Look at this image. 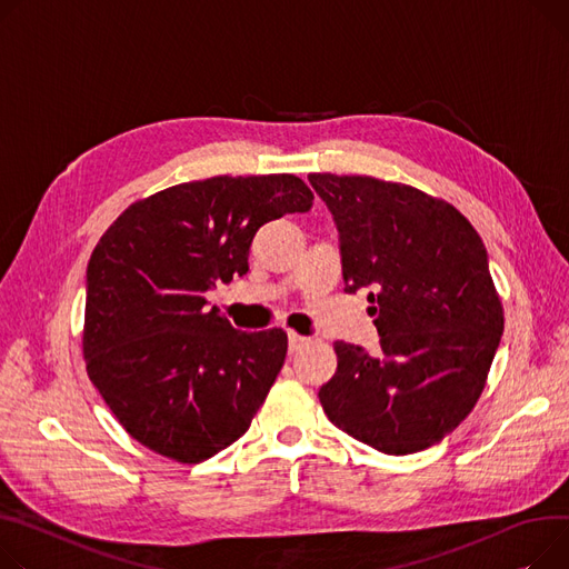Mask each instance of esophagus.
Here are the masks:
<instances>
[{
    "mask_svg": "<svg viewBox=\"0 0 569 569\" xmlns=\"http://www.w3.org/2000/svg\"><path fill=\"white\" fill-rule=\"evenodd\" d=\"M309 343H311V338H307V336H299V333H295V331L288 333V350H290V352H299L301 348L309 346Z\"/></svg>",
    "mask_w": 569,
    "mask_h": 569,
    "instance_id": "1",
    "label": "esophagus"
}]
</instances>
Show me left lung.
Segmentation results:
<instances>
[{
    "mask_svg": "<svg viewBox=\"0 0 569 569\" xmlns=\"http://www.w3.org/2000/svg\"><path fill=\"white\" fill-rule=\"evenodd\" d=\"M309 180L336 221L346 292L372 288L380 333L377 355L336 340L322 409L387 456L426 450L467 419L501 343L485 244L456 206L416 187L372 176Z\"/></svg>",
    "mask_w": 569,
    "mask_h": 569,
    "instance_id": "left-lung-1",
    "label": "left lung"
}]
</instances>
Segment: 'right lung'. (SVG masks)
Masks as SVG:
<instances>
[{"mask_svg":"<svg viewBox=\"0 0 569 569\" xmlns=\"http://www.w3.org/2000/svg\"><path fill=\"white\" fill-rule=\"evenodd\" d=\"M313 206L292 173L214 176L132 203L87 268V372L126 432L199 465L240 439L288 352L283 329L238 331L206 292L249 272L262 223Z\"/></svg>","mask_w":569,"mask_h":569,"instance_id":"obj_1","label":"right lung"}]
</instances>
